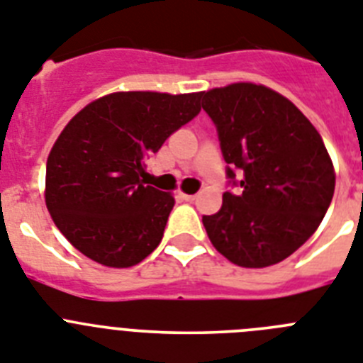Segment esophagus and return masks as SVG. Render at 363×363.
Listing matches in <instances>:
<instances>
[{
	"instance_id": "1",
	"label": "esophagus",
	"mask_w": 363,
	"mask_h": 363,
	"mask_svg": "<svg viewBox=\"0 0 363 363\" xmlns=\"http://www.w3.org/2000/svg\"><path fill=\"white\" fill-rule=\"evenodd\" d=\"M179 197H181L182 201H188V203H191V201H196L197 196H190V194H182L181 191V194H179Z\"/></svg>"
}]
</instances>
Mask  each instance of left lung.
Instances as JSON below:
<instances>
[{
	"label": "left lung",
	"mask_w": 363,
	"mask_h": 363,
	"mask_svg": "<svg viewBox=\"0 0 363 363\" xmlns=\"http://www.w3.org/2000/svg\"><path fill=\"white\" fill-rule=\"evenodd\" d=\"M201 99L236 188L225 191L219 212L203 216L210 242L236 266L279 264L330 206L336 177L327 147L294 103L262 84H228Z\"/></svg>",
	"instance_id": "obj_1"
}]
</instances>
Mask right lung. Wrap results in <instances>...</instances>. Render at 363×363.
Listing matches in <instances>:
<instances>
[{"label":"right lung","mask_w":363,"mask_h":363,"mask_svg":"<svg viewBox=\"0 0 363 363\" xmlns=\"http://www.w3.org/2000/svg\"><path fill=\"white\" fill-rule=\"evenodd\" d=\"M201 94L118 92L64 127L48 157L45 205L84 257L130 267L157 249L175 199L144 181L145 160L201 112Z\"/></svg>","instance_id":"add662e5"}]
</instances>
